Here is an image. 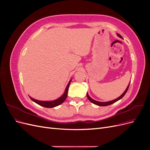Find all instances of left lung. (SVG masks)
<instances>
[{"label": "left lung", "mask_w": 150, "mask_h": 150, "mask_svg": "<svg viewBox=\"0 0 150 150\" xmlns=\"http://www.w3.org/2000/svg\"><path fill=\"white\" fill-rule=\"evenodd\" d=\"M117 35H118L120 38H122V36H121L120 34H117ZM129 84H130V83H129ZM129 85H128V87H127L126 89L125 90V91L122 94L121 96H120L119 98H117V99H115V100H112V101H108V102H99V101H95V100H94V99H93L91 98H90L88 93H87V98H88L89 100L92 103H93V104H96V105H98V106H106L110 105V104H113V103H115V102L117 101L118 100H120V99H121L122 97H123V96H125V94L126 93V92L128 91V88H129Z\"/></svg>", "instance_id": "1"}]
</instances>
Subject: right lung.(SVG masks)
I'll return each instance as SVG.
<instances>
[{"label": "right lung", "mask_w": 150, "mask_h": 150, "mask_svg": "<svg viewBox=\"0 0 150 150\" xmlns=\"http://www.w3.org/2000/svg\"><path fill=\"white\" fill-rule=\"evenodd\" d=\"M71 80L69 81V83H68V84L67 85L64 93L63 94L62 96H61L59 98L57 99L56 100L52 101H42L36 100V99H34L30 97V98L31 99V100H33L35 103L38 104L39 105H40V106H42L45 107V108H54V107H56L57 106L60 105V104H61L63 102H64L66 100V99L67 98L68 89H69V85H70V83H71Z\"/></svg>", "instance_id": "1"}]
</instances>
